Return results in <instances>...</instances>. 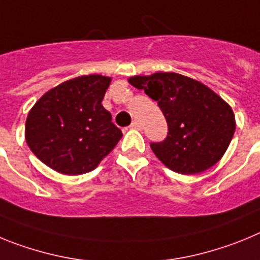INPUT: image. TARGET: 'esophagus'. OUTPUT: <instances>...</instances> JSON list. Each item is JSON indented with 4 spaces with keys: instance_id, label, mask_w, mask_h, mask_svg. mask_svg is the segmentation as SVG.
<instances>
[{
    "instance_id": "esophagus-1",
    "label": "esophagus",
    "mask_w": 260,
    "mask_h": 260,
    "mask_svg": "<svg viewBox=\"0 0 260 260\" xmlns=\"http://www.w3.org/2000/svg\"><path fill=\"white\" fill-rule=\"evenodd\" d=\"M130 127H132V128H138V130H141L142 125H141V122H139V121H133L132 125H130Z\"/></svg>"
}]
</instances>
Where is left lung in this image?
Wrapping results in <instances>:
<instances>
[{"label": "left lung", "mask_w": 260, "mask_h": 260, "mask_svg": "<svg viewBox=\"0 0 260 260\" xmlns=\"http://www.w3.org/2000/svg\"><path fill=\"white\" fill-rule=\"evenodd\" d=\"M128 83L157 102L167 119V138L151 143L165 167L197 174L222 157L236 132V118L231 105L212 89L177 73L135 75Z\"/></svg>", "instance_id": "1"}]
</instances>
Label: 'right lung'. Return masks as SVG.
<instances>
[{
  "label": "right lung",
  "instance_id": "obj_1",
  "mask_svg": "<svg viewBox=\"0 0 260 260\" xmlns=\"http://www.w3.org/2000/svg\"><path fill=\"white\" fill-rule=\"evenodd\" d=\"M109 77L82 75L39 99L26 121V142L53 171L78 176L93 171L113 150L122 132L102 102Z\"/></svg>",
  "mask_w": 260,
  "mask_h": 260
}]
</instances>
